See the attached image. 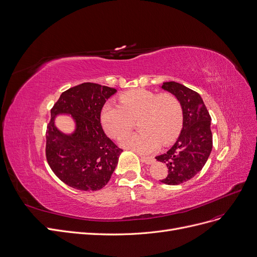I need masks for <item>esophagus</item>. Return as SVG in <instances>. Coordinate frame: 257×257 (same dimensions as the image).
<instances>
[{"mask_svg":"<svg viewBox=\"0 0 257 257\" xmlns=\"http://www.w3.org/2000/svg\"><path fill=\"white\" fill-rule=\"evenodd\" d=\"M141 160L142 162H144L145 164H151L154 162V158L153 157H144V156H141Z\"/></svg>","mask_w":257,"mask_h":257,"instance_id":"34e87169","label":"esophagus"}]
</instances>
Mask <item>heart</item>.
<instances>
[{"mask_svg": "<svg viewBox=\"0 0 257 257\" xmlns=\"http://www.w3.org/2000/svg\"><path fill=\"white\" fill-rule=\"evenodd\" d=\"M119 104L104 103L100 120L106 134L117 139L139 120L141 132L122 137L120 145L139 154H149L160 144L173 141L182 127V108L173 94H158L145 89L128 91L119 96Z\"/></svg>", "mask_w": 257, "mask_h": 257, "instance_id": "b5f03b06", "label": "heart"}]
</instances>
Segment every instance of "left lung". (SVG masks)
Here are the masks:
<instances>
[{
    "label": "left lung",
    "instance_id": "left-lung-1",
    "mask_svg": "<svg viewBox=\"0 0 257 257\" xmlns=\"http://www.w3.org/2000/svg\"><path fill=\"white\" fill-rule=\"evenodd\" d=\"M162 89L174 94L180 101L183 128L174 146L156 159L168 167V174L161 182L178 185L194 178L210 157L213 147L212 118L197 92L175 81L163 82Z\"/></svg>",
    "mask_w": 257,
    "mask_h": 257
}]
</instances>
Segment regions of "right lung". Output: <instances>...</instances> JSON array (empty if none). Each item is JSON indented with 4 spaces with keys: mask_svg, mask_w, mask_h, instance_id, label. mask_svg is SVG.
<instances>
[{
    "mask_svg": "<svg viewBox=\"0 0 257 257\" xmlns=\"http://www.w3.org/2000/svg\"><path fill=\"white\" fill-rule=\"evenodd\" d=\"M116 90L93 82H83L64 91L51 110L46 130L45 156L54 174L63 183L79 191H98L115 169L122 149L106 136L100 112ZM58 113H71L76 122L72 135L56 129Z\"/></svg>",
    "mask_w": 257,
    "mask_h": 257,
    "instance_id": "obj_1",
    "label": "right lung"
}]
</instances>
